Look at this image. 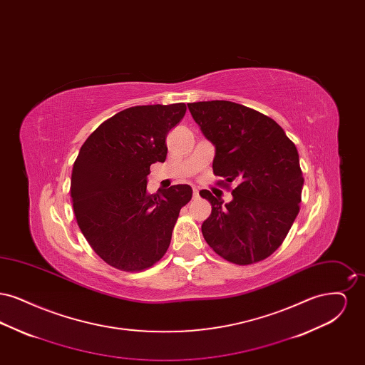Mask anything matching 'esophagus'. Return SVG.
<instances>
[{
	"label": "esophagus",
	"mask_w": 365,
	"mask_h": 365,
	"mask_svg": "<svg viewBox=\"0 0 365 365\" xmlns=\"http://www.w3.org/2000/svg\"><path fill=\"white\" fill-rule=\"evenodd\" d=\"M192 197H194V198L198 197V189H192Z\"/></svg>",
	"instance_id": "esophagus-1"
}]
</instances>
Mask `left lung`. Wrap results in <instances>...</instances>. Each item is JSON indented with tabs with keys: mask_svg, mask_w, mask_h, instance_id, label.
<instances>
[{
	"mask_svg": "<svg viewBox=\"0 0 365 365\" xmlns=\"http://www.w3.org/2000/svg\"><path fill=\"white\" fill-rule=\"evenodd\" d=\"M194 122L215 146L213 173L234 182L232 200L223 204L209 190L212 204L201 230L223 259L247 265L271 256L299 212L304 186L294 143L271 118L231 101L187 104Z\"/></svg>",
	"mask_w": 365,
	"mask_h": 365,
	"instance_id": "obj_1",
	"label": "left lung"
}]
</instances>
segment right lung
<instances>
[{
	"instance_id": "1",
	"label": "right lung",
	"mask_w": 365,
	"mask_h": 365,
	"mask_svg": "<svg viewBox=\"0 0 365 365\" xmlns=\"http://www.w3.org/2000/svg\"><path fill=\"white\" fill-rule=\"evenodd\" d=\"M186 105H139L105 120L82 145L71 175L78 226L109 265L142 271L160 260L173 237L189 185L146 191L150 165L164 163L165 138Z\"/></svg>"
}]
</instances>
